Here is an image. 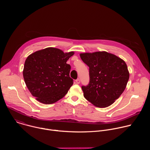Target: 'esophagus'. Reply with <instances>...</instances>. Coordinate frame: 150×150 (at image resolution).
<instances>
[{"mask_svg": "<svg viewBox=\"0 0 150 150\" xmlns=\"http://www.w3.org/2000/svg\"><path fill=\"white\" fill-rule=\"evenodd\" d=\"M75 81H76V83L77 84H79V83H80V82H81V81H80V79H79V78H78L77 79H76Z\"/></svg>", "mask_w": 150, "mask_h": 150, "instance_id": "34e87169", "label": "esophagus"}]
</instances>
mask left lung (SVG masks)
<instances>
[{"label": "left lung", "mask_w": 150, "mask_h": 150, "mask_svg": "<svg viewBox=\"0 0 150 150\" xmlns=\"http://www.w3.org/2000/svg\"><path fill=\"white\" fill-rule=\"evenodd\" d=\"M80 57L89 67V83L81 87L84 97L98 108L110 105L123 93L129 80L126 63L106 52L81 53Z\"/></svg>", "instance_id": "obj_1"}]
</instances>
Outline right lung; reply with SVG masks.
<instances>
[{
	"instance_id": "add662e5",
	"label": "right lung",
	"mask_w": 150,
	"mask_h": 150,
	"mask_svg": "<svg viewBox=\"0 0 150 150\" xmlns=\"http://www.w3.org/2000/svg\"><path fill=\"white\" fill-rule=\"evenodd\" d=\"M74 53H64L48 47L30 54L24 64L23 76L33 96L44 104H52L66 95L74 83L67 60Z\"/></svg>"
}]
</instances>
